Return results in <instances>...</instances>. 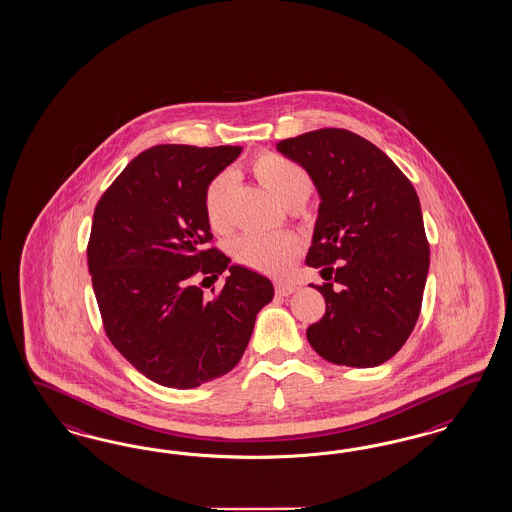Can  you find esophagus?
Segmentation results:
<instances>
[{"label":"esophagus","mask_w":512,"mask_h":512,"mask_svg":"<svg viewBox=\"0 0 512 512\" xmlns=\"http://www.w3.org/2000/svg\"><path fill=\"white\" fill-rule=\"evenodd\" d=\"M296 287L295 283H291V281H278L276 283V293L281 296H289L295 293Z\"/></svg>","instance_id":"obj_1"}]
</instances>
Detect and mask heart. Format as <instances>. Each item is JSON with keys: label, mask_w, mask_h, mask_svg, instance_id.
<instances>
[{"label": "heart", "mask_w": 512, "mask_h": 512, "mask_svg": "<svg viewBox=\"0 0 512 512\" xmlns=\"http://www.w3.org/2000/svg\"><path fill=\"white\" fill-rule=\"evenodd\" d=\"M251 171L263 184L268 193L281 204L291 206L295 202H306L311 193V178L304 167L283 155H259ZM229 176H217L204 191V212L214 231L227 227V197H229ZM234 255L242 264L264 274L285 272L298 255V242L291 236L272 234H248L234 244Z\"/></svg>", "instance_id": "obj_1"}]
</instances>
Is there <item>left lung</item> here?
Returning <instances> with one entry per match:
<instances>
[{"label": "left lung", "instance_id": "1", "mask_svg": "<svg viewBox=\"0 0 512 512\" xmlns=\"http://www.w3.org/2000/svg\"><path fill=\"white\" fill-rule=\"evenodd\" d=\"M276 148L306 169L321 199L306 264L326 279L315 285L326 311L308 341L332 364L379 366L419 319L430 268L419 195L385 152L345 129H317Z\"/></svg>", "mask_w": 512, "mask_h": 512}]
</instances>
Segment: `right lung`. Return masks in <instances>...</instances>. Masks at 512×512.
<instances>
[{"instance_id": "obj_1", "label": "right lung", "mask_w": 512, "mask_h": 512, "mask_svg": "<svg viewBox=\"0 0 512 512\" xmlns=\"http://www.w3.org/2000/svg\"><path fill=\"white\" fill-rule=\"evenodd\" d=\"M242 146L159 144L137 155L93 212L88 268L112 345L157 385L195 388L231 372L272 281L212 240L204 191ZM230 272L206 299L198 281Z\"/></svg>"}]
</instances>
